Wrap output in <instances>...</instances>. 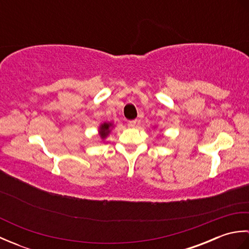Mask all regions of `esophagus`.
Returning <instances> with one entry per match:
<instances>
[{"label":"esophagus","instance_id":"1","mask_svg":"<svg viewBox=\"0 0 249 249\" xmlns=\"http://www.w3.org/2000/svg\"><path fill=\"white\" fill-rule=\"evenodd\" d=\"M136 125H137V120L129 121V122H128V126H129V127H135Z\"/></svg>","mask_w":249,"mask_h":249}]
</instances>
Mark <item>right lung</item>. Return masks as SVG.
Segmentation results:
<instances>
[{
	"mask_svg": "<svg viewBox=\"0 0 249 249\" xmlns=\"http://www.w3.org/2000/svg\"><path fill=\"white\" fill-rule=\"evenodd\" d=\"M114 125L112 122H104V123L100 124L98 126V135L100 137V139H102L103 141L105 139L108 138V136L110 135L111 130L113 129Z\"/></svg>",
	"mask_w": 249,
	"mask_h": 249,
	"instance_id": "add662e5",
	"label": "right lung"
}]
</instances>
